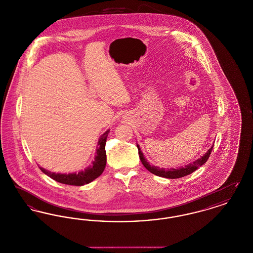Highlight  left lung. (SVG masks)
I'll return each instance as SVG.
<instances>
[{
    "label": "left lung",
    "mask_w": 253,
    "mask_h": 253,
    "mask_svg": "<svg viewBox=\"0 0 253 253\" xmlns=\"http://www.w3.org/2000/svg\"><path fill=\"white\" fill-rule=\"evenodd\" d=\"M136 147L138 149V155H139V158L142 162V164L144 165L145 168L147 169L149 171H151L152 173L156 174L157 176H161V177H165V178H169V179H175V178H180L183 176H186L190 173L193 172L194 170H196L199 167H201L203 164H205L208 160L209 157L211 156V153L212 151L213 145L205 153L204 156H202L199 158H197L196 160H194L193 163H190L188 165H185V167H179V168H170V169H164L159 168L157 166H154L151 165L148 160L145 158L141 149L139 147V145L136 144Z\"/></svg>",
    "instance_id": "left-lung-1"
}]
</instances>
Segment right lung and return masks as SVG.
I'll list each match as a JSON object with an SVG mask.
<instances>
[{
	"label": "right lung",
	"instance_id": "right-lung-1",
	"mask_svg": "<svg viewBox=\"0 0 253 253\" xmlns=\"http://www.w3.org/2000/svg\"><path fill=\"white\" fill-rule=\"evenodd\" d=\"M110 130H107L98 139L97 147L96 150V156L94 160L91 162V165L88 166L84 169H82L78 172H71V173H60V172H52L46 169L42 168L41 170L48 175L52 179L58 181L62 184L66 185H73V186H84L97 178L104 170L106 166V151H105V144L106 139L108 136Z\"/></svg>",
	"mask_w": 253,
	"mask_h": 253
}]
</instances>
